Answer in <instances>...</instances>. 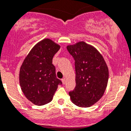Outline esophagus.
<instances>
[{"label": "esophagus", "mask_w": 131, "mask_h": 131, "mask_svg": "<svg viewBox=\"0 0 131 131\" xmlns=\"http://www.w3.org/2000/svg\"><path fill=\"white\" fill-rule=\"evenodd\" d=\"M62 82H63V84H64V83H66V78H63V79H62Z\"/></svg>", "instance_id": "34e87169"}]
</instances>
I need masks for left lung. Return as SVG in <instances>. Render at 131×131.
Segmentation results:
<instances>
[{
  "instance_id": "left-lung-1",
  "label": "left lung",
  "mask_w": 131,
  "mask_h": 131,
  "mask_svg": "<svg viewBox=\"0 0 131 131\" xmlns=\"http://www.w3.org/2000/svg\"><path fill=\"white\" fill-rule=\"evenodd\" d=\"M67 50L75 61L76 87L69 92L72 102L79 107L95 104L103 96L109 77L108 68L102 55L85 42L68 45Z\"/></svg>"
}]
</instances>
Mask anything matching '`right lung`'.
<instances>
[{"label": "right lung", "instance_id": "obj_1", "mask_svg": "<svg viewBox=\"0 0 131 131\" xmlns=\"http://www.w3.org/2000/svg\"><path fill=\"white\" fill-rule=\"evenodd\" d=\"M60 46L45 38L32 48L21 66L19 83L26 98L34 104L44 105L51 102L58 85L55 67L52 64L54 55Z\"/></svg>", "mask_w": 131, "mask_h": 131}]
</instances>
